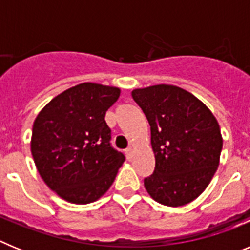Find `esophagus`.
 Listing matches in <instances>:
<instances>
[{
  "instance_id": "34e87169",
  "label": "esophagus",
  "mask_w": 250,
  "mask_h": 250,
  "mask_svg": "<svg viewBox=\"0 0 250 250\" xmlns=\"http://www.w3.org/2000/svg\"><path fill=\"white\" fill-rule=\"evenodd\" d=\"M125 156H126L127 160H130V159H131V156H132V149H131V147H129V149L125 150Z\"/></svg>"
}]
</instances>
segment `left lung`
I'll use <instances>...</instances> for the list:
<instances>
[{
  "label": "left lung",
  "instance_id": "8db88e82",
  "mask_svg": "<svg viewBox=\"0 0 250 250\" xmlns=\"http://www.w3.org/2000/svg\"><path fill=\"white\" fill-rule=\"evenodd\" d=\"M151 131L155 169L144 179L147 194L167 207L196 199L219 167L223 138L213 112L199 99L174 85L131 91Z\"/></svg>",
  "mask_w": 250,
  "mask_h": 250
}]
</instances>
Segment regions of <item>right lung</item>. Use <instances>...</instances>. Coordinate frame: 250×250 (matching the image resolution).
Returning a JSON list of instances; mask_svg holds the SVG:
<instances>
[{
    "instance_id": "add662e5",
    "label": "right lung",
    "mask_w": 250,
    "mask_h": 250,
    "mask_svg": "<svg viewBox=\"0 0 250 250\" xmlns=\"http://www.w3.org/2000/svg\"><path fill=\"white\" fill-rule=\"evenodd\" d=\"M115 86L83 83L55 96L34 121L31 152L45 184L72 204L96 202L125 161L110 145L105 114L120 98Z\"/></svg>"
}]
</instances>
